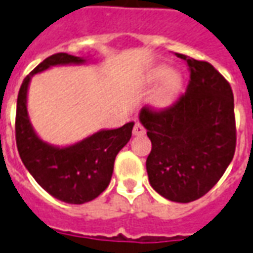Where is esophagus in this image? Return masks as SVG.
Instances as JSON below:
<instances>
[{
    "label": "esophagus",
    "mask_w": 253,
    "mask_h": 253,
    "mask_svg": "<svg viewBox=\"0 0 253 253\" xmlns=\"http://www.w3.org/2000/svg\"><path fill=\"white\" fill-rule=\"evenodd\" d=\"M132 134L137 135V137H139V135H145V134H146V130H145V127H143L141 123H135V126L132 128Z\"/></svg>",
    "instance_id": "obj_1"
}]
</instances>
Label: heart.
<instances>
[{"label":"heart","instance_id":"1","mask_svg":"<svg viewBox=\"0 0 253 253\" xmlns=\"http://www.w3.org/2000/svg\"><path fill=\"white\" fill-rule=\"evenodd\" d=\"M161 83L157 90L153 94V104L156 107H167L169 105L181 89V78L172 70V67L167 65H159L153 67L146 76V84L156 85Z\"/></svg>","mask_w":253,"mask_h":253}]
</instances>
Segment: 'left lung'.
Segmentation results:
<instances>
[{"label": "left lung", "instance_id": "obj_1", "mask_svg": "<svg viewBox=\"0 0 253 253\" xmlns=\"http://www.w3.org/2000/svg\"><path fill=\"white\" fill-rule=\"evenodd\" d=\"M190 67L186 93L163 111L142 107L152 152L149 183L172 202L188 203L211 190L236 149L234 99L229 83L209 62L177 54Z\"/></svg>", "mask_w": 253, "mask_h": 253}]
</instances>
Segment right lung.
<instances>
[{
    "instance_id": "1",
    "label": "right lung",
    "mask_w": 253,
    "mask_h": 253,
    "mask_svg": "<svg viewBox=\"0 0 253 253\" xmlns=\"http://www.w3.org/2000/svg\"><path fill=\"white\" fill-rule=\"evenodd\" d=\"M88 59L58 52L46 58L24 78L17 96L16 143L20 159L38 184L59 201L83 205L108 187L116 154L131 138L134 122L119 128L99 130L80 142L55 146L43 141L31 123L27 94L31 78L52 66L84 65Z\"/></svg>"
}]
</instances>
